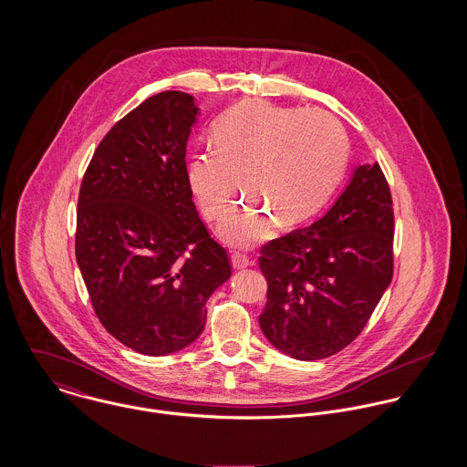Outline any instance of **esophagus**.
<instances>
[{
  "mask_svg": "<svg viewBox=\"0 0 467 467\" xmlns=\"http://www.w3.org/2000/svg\"><path fill=\"white\" fill-rule=\"evenodd\" d=\"M232 265H234L235 269H241V267H246L248 265H252V263H250L246 254L237 250V252H232Z\"/></svg>",
  "mask_w": 467,
  "mask_h": 467,
  "instance_id": "esophagus-1",
  "label": "esophagus"
}]
</instances>
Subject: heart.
Instances as JSON below:
<instances>
[{"mask_svg":"<svg viewBox=\"0 0 467 467\" xmlns=\"http://www.w3.org/2000/svg\"><path fill=\"white\" fill-rule=\"evenodd\" d=\"M213 147L194 154L189 183L206 219L217 217L241 187L248 196L221 219L234 244L265 241L275 228L311 217L333 192L347 161V136L322 109L243 102L212 130Z\"/></svg>","mask_w":467,"mask_h":467,"instance_id":"1","label":"heart"}]
</instances>
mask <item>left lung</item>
Segmentation results:
<instances>
[{"instance_id":"left-lung-1","label":"left lung","mask_w":467,"mask_h":467,"mask_svg":"<svg viewBox=\"0 0 467 467\" xmlns=\"http://www.w3.org/2000/svg\"><path fill=\"white\" fill-rule=\"evenodd\" d=\"M259 267V324L278 350L315 361L350 345L394 275V202L379 163L358 167L322 219L267 241Z\"/></svg>"}]
</instances>
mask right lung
Masks as SVG:
<instances>
[{"label": "right lung", "mask_w": 467, "mask_h": 467, "mask_svg": "<svg viewBox=\"0 0 467 467\" xmlns=\"http://www.w3.org/2000/svg\"><path fill=\"white\" fill-rule=\"evenodd\" d=\"M194 99L163 91L102 138L84 172L75 257L106 331L145 356L191 345L230 257L201 221L187 172Z\"/></svg>", "instance_id": "right-lung-1"}]
</instances>
